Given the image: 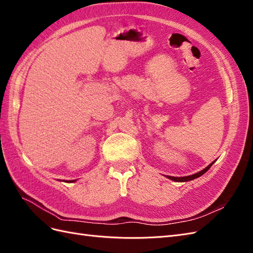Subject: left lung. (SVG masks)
<instances>
[{
    "instance_id": "1",
    "label": "left lung",
    "mask_w": 253,
    "mask_h": 253,
    "mask_svg": "<svg viewBox=\"0 0 253 253\" xmlns=\"http://www.w3.org/2000/svg\"><path fill=\"white\" fill-rule=\"evenodd\" d=\"M215 163V162H213L212 164H210L208 167L207 168H205L204 170H202V171H200V172H197V173H195V174H193V175H189V176H185V177H174V176H169V175H166V177L167 178H169V179H171V180H174V181H189V180H193V179H195V178H197V177H200V176H202L203 174H205L207 171H208L210 168H211V166Z\"/></svg>"
}]
</instances>
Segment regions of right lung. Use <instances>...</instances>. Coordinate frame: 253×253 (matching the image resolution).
<instances>
[{
	"mask_svg": "<svg viewBox=\"0 0 253 253\" xmlns=\"http://www.w3.org/2000/svg\"><path fill=\"white\" fill-rule=\"evenodd\" d=\"M74 181H76V179L75 180H68L67 182H74Z\"/></svg>",
	"mask_w": 253,
	"mask_h": 253,
	"instance_id": "1",
	"label": "right lung"
}]
</instances>
